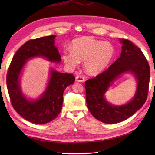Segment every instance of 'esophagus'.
<instances>
[{"label":"esophagus","instance_id":"1","mask_svg":"<svg viewBox=\"0 0 155 155\" xmlns=\"http://www.w3.org/2000/svg\"><path fill=\"white\" fill-rule=\"evenodd\" d=\"M76 80H77V82H84L85 81V78L81 77L80 75H77L76 77Z\"/></svg>","mask_w":155,"mask_h":155}]
</instances>
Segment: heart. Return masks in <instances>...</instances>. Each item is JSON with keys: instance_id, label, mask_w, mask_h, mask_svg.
Wrapping results in <instances>:
<instances>
[{"instance_id": "obj_1", "label": "heart", "mask_w": 155, "mask_h": 155, "mask_svg": "<svg viewBox=\"0 0 155 155\" xmlns=\"http://www.w3.org/2000/svg\"><path fill=\"white\" fill-rule=\"evenodd\" d=\"M115 49L108 41L92 38H77L72 41V50H65L62 59L68 68L73 69L85 61L84 65L89 74L96 75L104 71L114 57Z\"/></svg>"}]
</instances>
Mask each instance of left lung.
<instances>
[{
    "label": "left lung",
    "mask_w": 155,
    "mask_h": 155,
    "mask_svg": "<svg viewBox=\"0 0 155 155\" xmlns=\"http://www.w3.org/2000/svg\"><path fill=\"white\" fill-rule=\"evenodd\" d=\"M121 55L105 71L85 81L86 102L89 111L99 121L115 124L128 119L141 109L148 96L150 66L141 50L130 41L121 39ZM132 72L138 82L136 95L124 106L109 104L104 94L114 80L122 73Z\"/></svg>",
    "instance_id": "1"
}]
</instances>
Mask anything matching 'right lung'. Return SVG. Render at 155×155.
Listing matches in <instances>:
<instances>
[{
    "mask_svg": "<svg viewBox=\"0 0 155 155\" xmlns=\"http://www.w3.org/2000/svg\"><path fill=\"white\" fill-rule=\"evenodd\" d=\"M56 35H49L27 41L13 57L7 74V87L14 109L23 118L32 123L43 124L58 116L63 104L64 91L75 81L72 74L52 70L48 86L40 98L30 101L20 89V75L27 60L44 57L50 61H61V56L54 46Z\"/></svg>",
    "mask_w": 155,
    "mask_h": 155,
    "instance_id": "add662e5",
    "label": "right lung"
}]
</instances>
